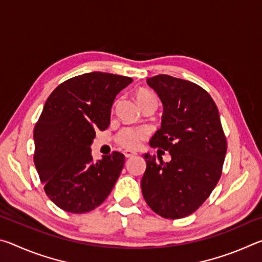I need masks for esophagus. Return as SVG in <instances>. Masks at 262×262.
Returning a JSON list of instances; mask_svg holds the SVG:
<instances>
[{
	"label": "esophagus",
	"mask_w": 262,
	"mask_h": 262,
	"mask_svg": "<svg viewBox=\"0 0 262 262\" xmlns=\"http://www.w3.org/2000/svg\"><path fill=\"white\" fill-rule=\"evenodd\" d=\"M123 155H125L126 158H130V157H134L136 156V152L134 151H129V150H126L125 152H123Z\"/></svg>",
	"instance_id": "obj_1"
}]
</instances>
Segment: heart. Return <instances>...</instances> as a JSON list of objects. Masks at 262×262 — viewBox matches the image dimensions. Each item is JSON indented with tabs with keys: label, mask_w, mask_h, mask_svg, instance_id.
Returning <instances> with one entry per match:
<instances>
[{
	"label": "heart",
	"mask_w": 262,
	"mask_h": 262,
	"mask_svg": "<svg viewBox=\"0 0 262 262\" xmlns=\"http://www.w3.org/2000/svg\"><path fill=\"white\" fill-rule=\"evenodd\" d=\"M135 97L139 104L142 105L144 101H147L151 98H155V96L147 90H139L135 94ZM148 136V130L143 127L134 128V127H125L118 133L115 136V141L120 147L125 149H136L139 148L142 141Z\"/></svg>",
	"instance_id": "b5f03b06"
}]
</instances>
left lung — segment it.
I'll list each match as a JSON object with an SVG mask.
<instances>
[{"mask_svg": "<svg viewBox=\"0 0 262 262\" xmlns=\"http://www.w3.org/2000/svg\"><path fill=\"white\" fill-rule=\"evenodd\" d=\"M147 82L164 106L162 127L150 145L167 150L172 159L157 163L155 156L143 155L142 194L159 216L183 219L199 209L219 183L227 139L217 106L205 89L168 75Z\"/></svg>", "mask_w": 262, "mask_h": 262, "instance_id": "1", "label": "left lung"}]
</instances>
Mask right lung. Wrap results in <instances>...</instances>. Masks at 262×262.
<instances>
[{
	"mask_svg": "<svg viewBox=\"0 0 262 262\" xmlns=\"http://www.w3.org/2000/svg\"><path fill=\"white\" fill-rule=\"evenodd\" d=\"M133 79L108 73L69 78L48 97L34 126L35 168L45 193L62 210L84 214L108 196L125 165L119 151L95 163L96 130L110 125L115 96Z\"/></svg>",
	"mask_w": 262,
	"mask_h": 262,
	"instance_id": "obj_1",
	"label": "right lung"
}]
</instances>
